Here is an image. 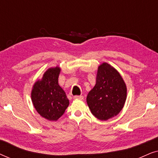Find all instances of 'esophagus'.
I'll return each mask as SVG.
<instances>
[{
    "instance_id": "34e87169",
    "label": "esophagus",
    "mask_w": 158,
    "mask_h": 158,
    "mask_svg": "<svg viewBox=\"0 0 158 158\" xmlns=\"http://www.w3.org/2000/svg\"><path fill=\"white\" fill-rule=\"evenodd\" d=\"M73 98V99H81V100H82V99H83V96H74Z\"/></svg>"
}]
</instances>
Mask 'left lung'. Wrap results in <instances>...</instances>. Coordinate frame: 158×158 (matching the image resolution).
<instances>
[{"label":"left lung","mask_w":158,"mask_h":158,"mask_svg":"<svg viewBox=\"0 0 158 158\" xmlns=\"http://www.w3.org/2000/svg\"><path fill=\"white\" fill-rule=\"evenodd\" d=\"M127 90L124 80L114 67L106 62L100 64L96 85L86 98L93 115L102 121L117 115L124 106Z\"/></svg>","instance_id":"8db88e82"}]
</instances>
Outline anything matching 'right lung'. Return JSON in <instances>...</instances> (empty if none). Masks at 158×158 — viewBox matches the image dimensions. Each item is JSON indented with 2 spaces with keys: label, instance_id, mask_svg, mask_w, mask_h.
Listing matches in <instances>:
<instances>
[{
  "label": "right lung",
  "instance_id": "1",
  "mask_svg": "<svg viewBox=\"0 0 158 158\" xmlns=\"http://www.w3.org/2000/svg\"><path fill=\"white\" fill-rule=\"evenodd\" d=\"M60 67L49 68L34 84L31 101L36 111L47 120L57 121L69 106L65 93L58 84Z\"/></svg>",
  "mask_w": 158,
  "mask_h": 158
}]
</instances>
